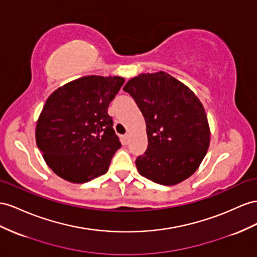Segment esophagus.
I'll use <instances>...</instances> for the list:
<instances>
[{
  "mask_svg": "<svg viewBox=\"0 0 257 257\" xmlns=\"http://www.w3.org/2000/svg\"><path fill=\"white\" fill-rule=\"evenodd\" d=\"M122 141H123L124 144H127V142H128V134H124L122 136Z\"/></svg>",
  "mask_w": 257,
  "mask_h": 257,
  "instance_id": "1",
  "label": "esophagus"
}]
</instances>
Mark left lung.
<instances>
[{
	"instance_id": "1",
	"label": "left lung",
	"mask_w": 257,
	"mask_h": 257,
	"mask_svg": "<svg viewBox=\"0 0 257 257\" xmlns=\"http://www.w3.org/2000/svg\"><path fill=\"white\" fill-rule=\"evenodd\" d=\"M145 117L148 148L136 159L142 176L164 186L195 173L210 146L211 131L202 102L164 71L141 73L123 87Z\"/></svg>"
}]
</instances>
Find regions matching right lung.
<instances>
[{"mask_svg":"<svg viewBox=\"0 0 257 257\" xmlns=\"http://www.w3.org/2000/svg\"><path fill=\"white\" fill-rule=\"evenodd\" d=\"M124 81L117 75H86L58 87L46 99L36 142L57 176L82 184L107 173L121 147L108 107Z\"/></svg>","mask_w":257,"mask_h":257,"instance_id":"1","label":"right lung"}]
</instances>
